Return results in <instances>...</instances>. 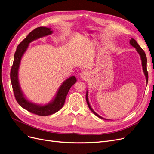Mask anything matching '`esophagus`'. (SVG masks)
Segmentation results:
<instances>
[{
	"instance_id": "1",
	"label": "esophagus",
	"mask_w": 154,
	"mask_h": 154,
	"mask_svg": "<svg viewBox=\"0 0 154 154\" xmlns=\"http://www.w3.org/2000/svg\"><path fill=\"white\" fill-rule=\"evenodd\" d=\"M88 75H89V72L87 70H83L81 73V77L84 80H86L88 79Z\"/></svg>"
}]
</instances>
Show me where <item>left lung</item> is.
<instances>
[{
    "label": "left lung",
    "instance_id": "left-lung-1",
    "mask_svg": "<svg viewBox=\"0 0 154 154\" xmlns=\"http://www.w3.org/2000/svg\"><path fill=\"white\" fill-rule=\"evenodd\" d=\"M130 43L131 46H133V47H135L137 51V52L139 53V55L140 56V58H141V60H142V67H143V72H144V74L145 75V78H146V83H147L148 82V78H149V75H148V72H147V70H146V62H147V60H146V55L145 53L144 52V51L143 50V49L140 47V46H139V45L137 43L136 40H135L133 38H131L130 39ZM85 98H86V101H87V103H88V105L89 106V109H91V111L95 115H96L97 117L101 118V119H106L101 116H100L99 115H97V113L94 111L92 108L90 106V104H89V99H88V91H87V92H86V95H85Z\"/></svg>",
    "mask_w": 154,
    "mask_h": 154
}]
</instances>
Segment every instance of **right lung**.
<instances>
[{
    "mask_svg": "<svg viewBox=\"0 0 154 154\" xmlns=\"http://www.w3.org/2000/svg\"><path fill=\"white\" fill-rule=\"evenodd\" d=\"M51 28L46 27H39L32 30L29 34L20 43L16 49L14 57V62L11 70V81L13 92L18 104L22 108L39 116H48L53 115L58 111L65 104V98L71 87L74 84L77 79L75 77L72 76L63 82L60 87L55 97L52 101L45 105H38L29 101L24 97L21 89L18 79V70L21 58L27 50L29 44L38 38L52 34Z\"/></svg>",
    "mask_w": 154,
    "mask_h": 154,
    "instance_id": "add662e5",
    "label": "right lung"
}]
</instances>
